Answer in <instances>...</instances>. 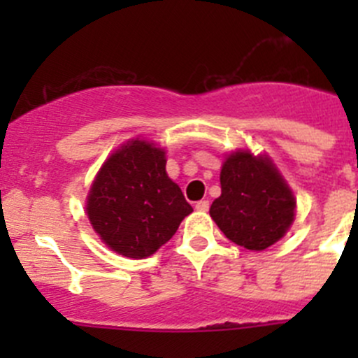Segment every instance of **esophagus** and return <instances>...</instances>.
I'll return each mask as SVG.
<instances>
[{"instance_id":"34e87169","label":"esophagus","mask_w":358,"mask_h":358,"mask_svg":"<svg viewBox=\"0 0 358 358\" xmlns=\"http://www.w3.org/2000/svg\"><path fill=\"white\" fill-rule=\"evenodd\" d=\"M196 209H197V211H208V209H209V201H206V199L199 201L196 204Z\"/></svg>"}]
</instances>
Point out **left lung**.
I'll list each match as a JSON object with an SVG mask.
<instances>
[{
  "label": "left lung",
  "mask_w": 358,
  "mask_h": 358,
  "mask_svg": "<svg viewBox=\"0 0 358 358\" xmlns=\"http://www.w3.org/2000/svg\"><path fill=\"white\" fill-rule=\"evenodd\" d=\"M222 196L209 215L227 239L251 251H263L282 239L294 222L296 201L286 180L266 156L237 150L220 173Z\"/></svg>",
  "instance_id": "8db88e82"
}]
</instances>
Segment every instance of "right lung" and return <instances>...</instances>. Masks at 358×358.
Wrapping results in <instances>:
<instances>
[{"instance_id": "obj_1", "label": "right lung", "mask_w": 358, "mask_h": 358, "mask_svg": "<svg viewBox=\"0 0 358 358\" xmlns=\"http://www.w3.org/2000/svg\"><path fill=\"white\" fill-rule=\"evenodd\" d=\"M86 213L112 251L140 259L175 236L192 206L166 173L164 150L135 138L103 162L90 189Z\"/></svg>"}]
</instances>
